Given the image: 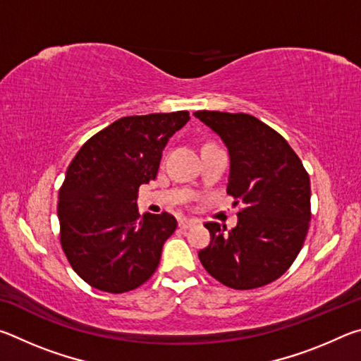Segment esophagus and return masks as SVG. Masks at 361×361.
Masks as SVG:
<instances>
[{
	"instance_id": "obj_1",
	"label": "esophagus",
	"mask_w": 361,
	"mask_h": 361,
	"mask_svg": "<svg viewBox=\"0 0 361 361\" xmlns=\"http://www.w3.org/2000/svg\"><path fill=\"white\" fill-rule=\"evenodd\" d=\"M199 221L197 219H191V218H181L178 221V226L181 229H188V228H192V226L197 224Z\"/></svg>"
}]
</instances>
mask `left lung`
Instances as JSON below:
<instances>
[{
    "label": "left lung",
    "instance_id": "8db88e82",
    "mask_svg": "<svg viewBox=\"0 0 361 361\" xmlns=\"http://www.w3.org/2000/svg\"><path fill=\"white\" fill-rule=\"evenodd\" d=\"M229 151V195L242 204L237 226L205 223L210 245L199 259L218 282L253 290L283 276L301 252L310 221V180L288 142L245 113L195 111Z\"/></svg>",
    "mask_w": 361,
    "mask_h": 361
}]
</instances>
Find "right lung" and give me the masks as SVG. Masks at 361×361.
Returning <instances> with one entry per match:
<instances>
[{
    "label": "right lung",
    "instance_id": "right-lung-1",
    "mask_svg": "<svg viewBox=\"0 0 361 361\" xmlns=\"http://www.w3.org/2000/svg\"><path fill=\"white\" fill-rule=\"evenodd\" d=\"M188 121V111L121 118L71 161L59 191L60 243L85 283L126 293L154 274L176 219L140 215L138 188L156 178L162 149Z\"/></svg>",
    "mask_w": 361,
    "mask_h": 361
}]
</instances>
